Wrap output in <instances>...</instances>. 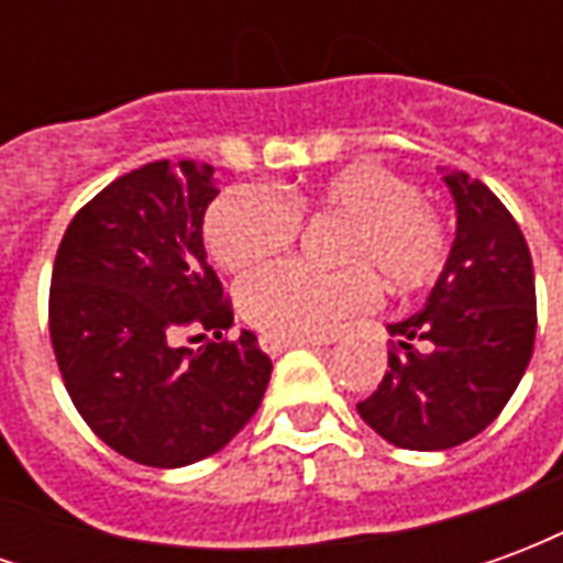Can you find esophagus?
<instances>
[{"instance_id": "34e87169", "label": "esophagus", "mask_w": 563, "mask_h": 563, "mask_svg": "<svg viewBox=\"0 0 563 563\" xmlns=\"http://www.w3.org/2000/svg\"><path fill=\"white\" fill-rule=\"evenodd\" d=\"M258 346L265 350V353L271 355H280L286 353V350H295V346H329V341H286V338H274V334H262L258 338Z\"/></svg>"}]
</instances>
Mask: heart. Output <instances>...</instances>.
I'll return each mask as SVG.
<instances>
[{"label": "heart", "instance_id": "obj_1", "mask_svg": "<svg viewBox=\"0 0 563 563\" xmlns=\"http://www.w3.org/2000/svg\"><path fill=\"white\" fill-rule=\"evenodd\" d=\"M301 217H343L334 253L350 262L319 271L280 262L238 283L241 317L265 334L313 341L374 301V277L386 289H422L449 256L446 225L410 180L377 162H358L283 201L262 186H232L208 210L210 256L246 271L292 244Z\"/></svg>", "mask_w": 563, "mask_h": 563}]
</instances>
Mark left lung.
I'll list each match as a JSON object with an SVG mask.
<instances>
[{
  "label": "left lung",
  "mask_w": 563,
  "mask_h": 563,
  "mask_svg": "<svg viewBox=\"0 0 563 563\" xmlns=\"http://www.w3.org/2000/svg\"><path fill=\"white\" fill-rule=\"evenodd\" d=\"M455 241L419 313L386 325L389 371L358 404L391 446L437 452L495 422L531 362L537 334L531 250L500 198L464 172H443Z\"/></svg>",
  "instance_id": "obj_1"
}]
</instances>
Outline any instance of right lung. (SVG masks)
I'll return each mask as SVG.
<instances>
[{"instance_id": "add662e5", "label": "right lung", "mask_w": 563, "mask_h": 563, "mask_svg": "<svg viewBox=\"0 0 563 563\" xmlns=\"http://www.w3.org/2000/svg\"><path fill=\"white\" fill-rule=\"evenodd\" d=\"M213 198L205 162H150L87 201L56 250L51 341L68 398L92 434L147 467L220 452L268 389L256 334L225 341L232 307L201 238ZM186 328L218 341L180 347Z\"/></svg>"}]
</instances>
